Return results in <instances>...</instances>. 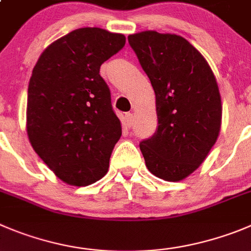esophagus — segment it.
<instances>
[{
	"label": "esophagus",
	"instance_id": "34e87169",
	"mask_svg": "<svg viewBox=\"0 0 251 251\" xmlns=\"http://www.w3.org/2000/svg\"><path fill=\"white\" fill-rule=\"evenodd\" d=\"M133 124V115L131 114V112H128V114L125 115V125L126 127L130 128L131 126H132Z\"/></svg>",
	"mask_w": 251,
	"mask_h": 251
}]
</instances>
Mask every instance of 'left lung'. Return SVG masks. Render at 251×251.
Listing matches in <instances>:
<instances>
[{
  "instance_id": "8db88e82",
  "label": "left lung",
  "mask_w": 251,
  "mask_h": 251,
  "mask_svg": "<svg viewBox=\"0 0 251 251\" xmlns=\"http://www.w3.org/2000/svg\"><path fill=\"white\" fill-rule=\"evenodd\" d=\"M127 39L156 95L157 131L140 144L146 167L163 181H182L204 162L221 132L217 79L183 37L144 30Z\"/></svg>"
}]
</instances>
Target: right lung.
<instances>
[{
  "label": "right lung",
  "instance_id": "right-lung-1",
  "mask_svg": "<svg viewBox=\"0 0 251 251\" xmlns=\"http://www.w3.org/2000/svg\"><path fill=\"white\" fill-rule=\"evenodd\" d=\"M126 38L97 27L49 44L34 65L27 98L30 145L58 178L84 187L101 179L121 137L100 67Z\"/></svg>",
  "mask_w": 251,
  "mask_h": 251
}]
</instances>
